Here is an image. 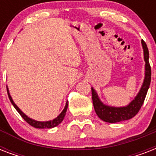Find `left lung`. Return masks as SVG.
Returning a JSON list of instances; mask_svg holds the SVG:
<instances>
[{
    "instance_id": "8db88e82",
    "label": "left lung",
    "mask_w": 156,
    "mask_h": 156,
    "mask_svg": "<svg viewBox=\"0 0 156 156\" xmlns=\"http://www.w3.org/2000/svg\"><path fill=\"white\" fill-rule=\"evenodd\" d=\"M142 45H143V54H144V61L146 62L145 78H144L143 86H142L138 94L134 98V100H133V101L129 103V105L126 107H121V108L105 105L100 101L97 93L95 92V90L91 87L94 108H95L97 116L102 121L108 122V123H116L119 121H126L129 119L133 118V116L139 112L141 107L143 106L151 83V66L149 63V51H148L147 46L143 40H142Z\"/></svg>"
}]
</instances>
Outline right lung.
Returning <instances> with one entry per match:
<instances>
[{
    "label": "right lung",
    "mask_w": 156,
    "mask_h": 156,
    "mask_svg": "<svg viewBox=\"0 0 156 156\" xmlns=\"http://www.w3.org/2000/svg\"><path fill=\"white\" fill-rule=\"evenodd\" d=\"M7 92H8V95L9 98V100H10V102L12 103V104L13 105V107L15 108V109L18 112V113L20 114L21 116L23 117L24 120H25L27 122L30 126H33V127H35V128H38V129H50V128H53V127H56V126H58L59 124L61 123V121H63L64 117L66 116V111H67V108H68V101L66 102V107H65V108L63 109V111L61 112V113L57 117H56L55 119H53L52 121H35V120H32V119H30V117H28L27 115L23 113V112L21 111L19 108H18L14 102L12 100V97L9 95V92L8 88H7Z\"/></svg>",
    "instance_id": "1"
}]
</instances>
